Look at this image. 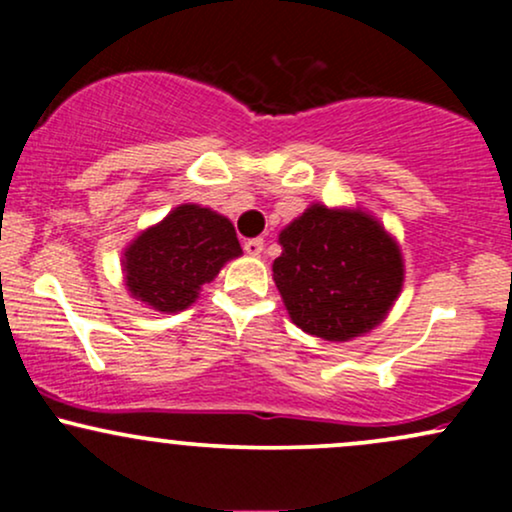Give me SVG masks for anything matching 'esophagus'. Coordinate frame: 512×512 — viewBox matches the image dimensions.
I'll use <instances>...</instances> for the list:
<instances>
[{
  "label": "esophagus",
  "mask_w": 512,
  "mask_h": 512,
  "mask_svg": "<svg viewBox=\"0 0 512 512\" xmlns=\"http://www.w3.org/2000/svg\"><path fill=\"white\" fill-rule=\"evenodd\" d=\"M245 252H248V255H260V252L264 250V240L262 238H250V240H245Z\"/></svg>",
  "instance_id": "1"
}]
</instances>
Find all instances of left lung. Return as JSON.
<instances>
[{
  "label": "left lung",
  "instance_id": "1",
  "mask_svg": "<svg viewBox=\"0 0 512 512\" xmlns=\"http://www.w3.org/2000/svg\"><path fill=\"white\" fill-rule=\"evenodd\" d=\"M274 281L303 332L346 342L373 330L402 289L397 243L363 211L313 204L281 231Z\"/></svg>",
  "mask_w": 512,
  "mask_h": 512
}]
</instances>
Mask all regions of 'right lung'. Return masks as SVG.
<instances>
[{
	"label": "right lung",
	"instance_id": "1",
	"mask_svg": "<svg viewBox=\"0 0 512 512\" xmlns=\"http://www.w3.org/2000/svg\"><path fill=\"white\" fill-rule=\"evenodd\" d=\"M240 252L236 228L226 216L182 204L125 250L127 289L161 313L185 310L195 303L199 286Z\"/></svg>",
	"mask_w": 512,
	"mask_h": 512
}]
</instances>
